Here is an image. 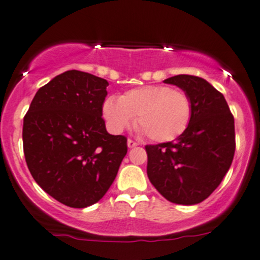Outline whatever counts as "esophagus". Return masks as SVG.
<instances>
[{"mask_svg": "<svg viewBox=\"0 0 260 260\" xmlns=\"http://www.w3.org/2000/svg\"><path fill=\"white\" fill-rule=\"evenodd\" d=\"M127 144H128V147H129V148H135V147H137V146H138L137 142L132 141V139H128V141H127Z\"/></svg>", "mask_w": 260, "mask_h": 260, "instance_id": "34e87169", "label": "esophagus"}]
</instances>
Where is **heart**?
Wrapping results in <instances>:
<instances>
[{
  "instance_id": "obj_1",
  "label": "heart",
  "mask_w": 260,
  "mask_h": 260,
  "mask_svg": "<svg viewBox=\"0 0 260 260\" xmlns=\"http://www.w3.org/2000/svg\"><path fill=\"white\" fill-rule=\"evenodd\" d=\"M102 113L111 132H123L136 117L139 133L155 142H171L187 129L192 105L180 89L144 86L125 92L119 100L107 98Z\"/></svg>"
}]
</instances>
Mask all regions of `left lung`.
I'll use <instances>...</instances> for the list:
<instances>
[{
  "label": "left lung",
  "instance_id": "obj_1",
  "mask_svg": "<svg viewBox=\"0 0 260 260\" xmlns=\"http://www.w3.org/2000/svg\"><path fill=\"white\" fill-rule=\"evenodd\" d=\"M165 82L187 93L192 114L176 141L146 146L147 174L167 201L192 206L214 192L232 165L234 117L224 95L203 78L178 75Z\"/></svg>",
  "mask_w": 260,
  "mask_h": 260
}]
</instances>
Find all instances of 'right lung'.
Returning a JSON list of instances; mask_svg holds the SVG:
<instances>
[{"label":"right lung","instance_id":"add662e5","mask_svg":"<svg viewBox=\"0 0 260 260\" xmlns=\"http://www.w3.org/2000/svg\"><path fill=\"white\" fill-rule=\"evenodd\" d=\"M108 82L67 71L37 91L23 118V153L37 184L72 208L97 203L118 173L127 138L106 129Z\"/></svg>","mask_w":260,"mask_h":260}]
</instances>
